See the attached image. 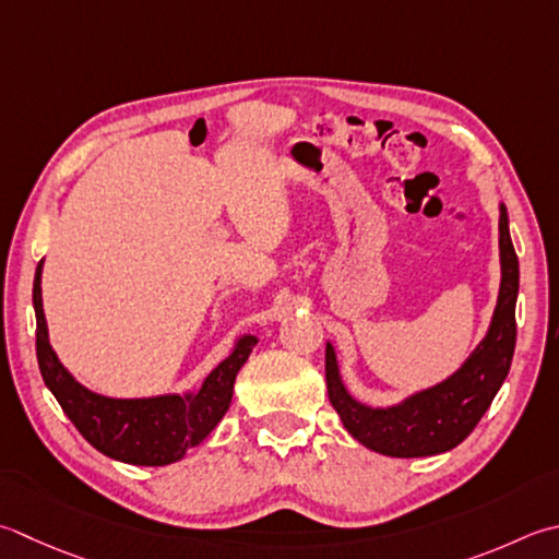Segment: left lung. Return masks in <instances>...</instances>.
<instances>
[{
    "label": "left lung",
    "mask_w": 559,
    "mask_h": 559,
    "mask_svg": "<svg viewBox=\"0 0 559 559\" xmlns=\"http://www.w3.org/2000/svg\"><path fill=\"white\" fill-rule=\"evenodd\" d=\"M499 251L501 288L489 332L475 354L465 360V366L441 385L424 390L397 407L370 409L348 395L338 378L334 348L326 344V392L346 431L358 443L392 457L436 455L463 443L483 419L501 382L509 376L513 346H516L519 257L511 245L504 205L499 215Z\"/></svg>",
    "instance_id": "8db88e82"
}]
</instances>
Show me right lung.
Listing matches in <instances>:
<instances>
[{"label": "right lung", "mask_w": 559, "mask_h": 559, "mask_svg": "<svg viewBox=\"0 0 559 559\" xmlns=\"http://www.w3.org/2000/svg\"><path fill=\"white\" fill-rule=\"evenodd\" d=\"M43 264V261H40ZM40 264L33 278V308H36V356L40 376L60 402L62 412L98 453L130 465H169L199 445L225 417L233 400L239 368L245 366L257 338H239L193 395H167L150 400H114L82 388L55 356L48 344L46 314L40 300Z\"/></svg>", "instance_id": "add662e5"}]
</instances>
